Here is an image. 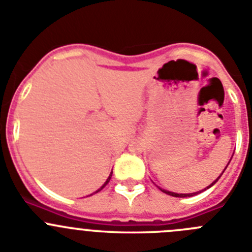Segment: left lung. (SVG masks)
I'll return each instance as SVG.
<instances>
[{"label": "left lung", "mask_w": 252, "mask_h": 252, "mask_svg": "<svg viewBox=\"0 0 252 252\" xmlns=\"http://www.w3.org/2000/svg\"><path fill=\"white\" fill-rule=\"evenodd\" d=\"M220 178H221V175H220V177L217 178V179L215 180V182H213L212 184H211V186L209 187H207V189L208 188H211V187L213 186V184L216 183V182H217L218 179H220ZM162 192L164 193H166V194H169V195H173V197H179V198H184V197H192V195H195V194H198V193H201V192H197V193H189V194H178V193H173V192H168V190H164V189H161ZM204 190H206V189H204Z\"/></svg>", "instance_id": "left-lung-1"}]
</instances>
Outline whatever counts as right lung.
<instances>
[{"label": "right lung", "instance_id": "obj_1", "mask_svg": "<svg viewBox=\"0 0 252 252\" xmlns=\"http://www.w3.org/2000/svg\"><path fill=\"white\" fill-rule=\"evenodd\" d=\"M111 177H112V171H111V174H110V177H108V179H107V180H106V183H104V184H103V186H102V187H101V188H99V189H98V190H97V192H99V190H101V189H103V188H104V187H106V186H107V184H108V182H110ZM97 192H95V193H97Z\"/></svg>", "mask_w": 252, "mask_h": 252}]
</instances>
